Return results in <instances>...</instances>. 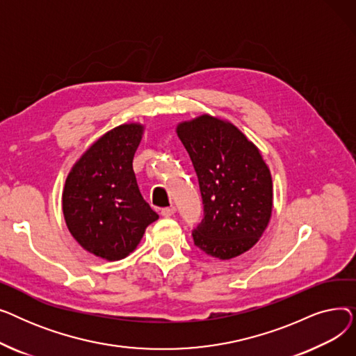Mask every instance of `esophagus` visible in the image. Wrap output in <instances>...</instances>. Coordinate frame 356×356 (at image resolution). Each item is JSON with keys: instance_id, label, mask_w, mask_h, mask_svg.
<instances>
[{"instance_id": "esophagus-1", "label": "esophagus", "mask_w": 356, "mask_h": 356, "mask_svg": "<svg viewBox=\"0 0 356 356\" xmlns=\"http://www.w3.org/2000/svg\"><path fill=\"white\" fill-rule=\"evenodd\" d=\"M176 213V208L175 207H170V208H164V209H161V215L164 216V218H170V216H173Z\"/></svg>"}]
</instances>
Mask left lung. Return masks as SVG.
Wrapping results in <instances>:
<instances>
[{
  "mask_svg": "<svg viewBox=\"0 0 356 356\" xmlns=\"http://www.w3.org/2000/svg\"><path fill=\"white\" fill-rule=\"evenodd\" d=\"M176 133L197 175L204 218L195 245L231 259L251 250L273 213V180L258 147L232 122L208 114L183 121Z\"/></svg>",
  "mask_w": 356,
  "mask_h": 356,
  "instance_id": "left-lung-1",
  "label": "left lung"
}]
</instances>
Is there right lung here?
Here are the masks:
<instances>
[{"mask_svg":"<svg viewBox=\"0 0 356 356\" xmlns=\"http://www.w3.org/2000/svg\"><path fill=\"white\" fill-rule=\"evenodd\" d=\"M144 134L140 122L112 128L76 160L66 177V227L88 252L118 261L133 252L159 215L143 199L133 160Z\"/></svg>","mask_w":356,"mask_h":356,"instance_id":"add662e5","label":"right lung"}]
</instances>
